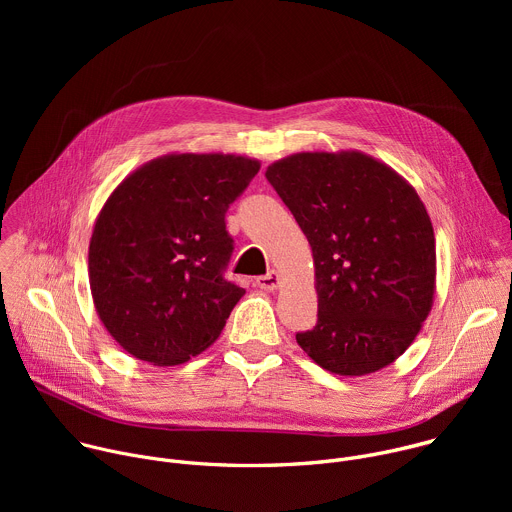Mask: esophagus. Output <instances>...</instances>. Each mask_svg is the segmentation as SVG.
Listing matches in <instances>:
<instances>
[{
    "mask_svg": "<svg viewBox=\"0 0 512 512\" xmlns=\"http://www.w3.org/2000/svg\"><path fill=\"white\" fill-rule=\"evenodd\" d=\"M257 285L263 291H277V287H279V273L277 271H269L267 275L257 277Z\"/></svg>",
    "mask_w": 512,
    "mask_h": 512,
    "instance_id": "1",
    "label": "esophagus"
}]
</instances>
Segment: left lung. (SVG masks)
I'll return each instance as SVG.
<instances>
[{
	"instance_id": "1",
	"label": "left lung",
	"mask_w": 512,
	"mask_h": 512,
	"mask_svg": "<svg viewBox=\"0 0 512 512\" xmlns=\"http://www.w3.org/2000/svg\"><path fill=\"white\" fill-rule=\"evenodd\" d=\"M265 176L312 247L318 324L296 334L300 348L342 377L385 369L433 306L435 235L419 194L358 150L291 154Z\"/></svg>"
}]
</instances>
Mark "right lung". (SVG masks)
<instances>
[{"label":"right lung","instance_id":"obj_1","mask_svg":"<svg viewBox=\"0 0 512 512\" xmlns=\"http://www.w3.org/2000/svg\"><path fill=\"white\" fill-rule=\"evenodd\" d=\"M261 162L237 154H166L109 194L89 241L99 320L131 356L176 367L223 332L245 289L223 271L225 212Z\"/></svg>","mask_w":512,"mask_h":512}]
</instances>
